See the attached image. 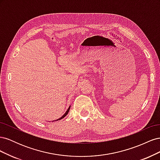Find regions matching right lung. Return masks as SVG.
<instances>
[{
    "label": "right lung",
    "instance_id": "obj_1",
    "mask_svg": "<svg viewBox=\"0 0 160 160\" xmlns=\"http://www.w3.org/2000/svg\"><path fill=\"white\" fill-rule=\"evenodd\" d=\"M69 109H70V107H69V108H68V109H67V111H66V112H65V114H64L63 115H62V117H61V118H59V119H57V120L58 121V120H60V119H62V118H64L65 117V116H66V115H67V114H68V113H69Z\"/></svg>",
    "mask_w": 160,
    "mask_h": 160
}]
</instances>
